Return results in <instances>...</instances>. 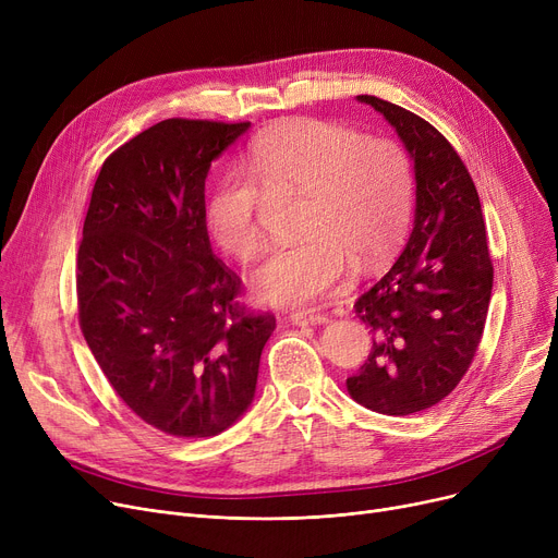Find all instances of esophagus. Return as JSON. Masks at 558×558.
<instances>
[{"label": "esophagus", "instance_id": "esophagus-1", "mask_svg": "<svg viewBox=\"0 0 558 558\" xmlns=\"http://www.w3.org/2000/svg\"><path fill=\"white\" fill-rule=\"evenodd\" d=\"M289 320L294 326H316V324H326L328 314H320L314 310H299V312H291Z\"/></svg>", "mask_w": 558, "mask_h": 558}]
</instances>
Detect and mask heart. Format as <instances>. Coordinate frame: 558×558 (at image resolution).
Wrapping results in <instances>:
<instances>
[{
	"label": "heart",
	"instance_id": "obj_1",
	"mask_svg": "<svg viewBox=\"0 0 558 558\" xmlns=\"http://www.w3.org/2000/svg\"><path fill=\"white\" fill-rule=\"evenodd\" d=\"M267 196L303 198V240L269 253L251 276L253 294L276 307L310 305L335 289L350 264L366 274L396 253L414 208L412 160L396 140L324 120L264 131L246 171H230L205 213L215 242L234 259L251 262L262 251Z\"/></svg>",
	"mask_w": 558,
	"mask_h": 558
}]
</instances>
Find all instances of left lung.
<instances>
[{
  "label": "left lung",
  "mask_w": 558,
  "mask_h": 558,
  "mask_svg": "<svg viewBox=\"0 0 558 558\" xmlns=\"http://www.w3.org/2000/svg\"><path fill=\"white\" fill-rule=\"evenodd\" d=\"M414 160L416 217L393 267L355 301L373 348L348 393L366 409L409 416L461 383L482 341L493 262L475 183L454 146L423 117L371 95Z\"/></svg>",
  "instance_id": "1"
}]
</instances>
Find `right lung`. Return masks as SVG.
Instances as JSON below:
<instances>
[{
	"label": "right lung",
	"mask_w": 558,
	"mask_h": 558,
	"mask_svg": "<svg viewBox=\"0 0 558 558\" xmlns=\"http://www.w3.org/2000/svg\"><path fill=\"white\" fill-rule=\"evenodd\" d=\"M251 122H158L112 151L76 257L78 326L110 387L151 427L217 436L255 396L274 314L238 303L213 255L205 179Z\"/></svg>",
	"instance_id": "1"
}]
</instances>
